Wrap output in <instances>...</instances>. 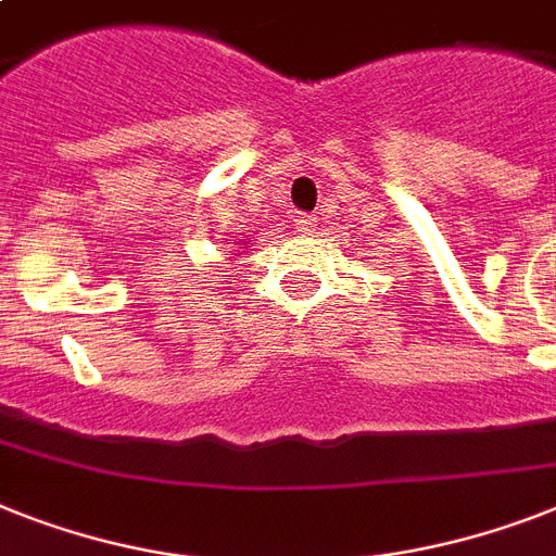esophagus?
I'll return each mask as SVG.
<instances>
[{"label":"esophagus","instance_id":"1","mask_svg":"<svg viewBox=\"0 0 556 556\" xmlns=\"http://www.w3.org/2000/svg\"><path fill=\"white\" fill-rule=\"evenodd\" d=\"M293 225H296V231L308 233V237H311V233L317 231V216H314V214H296Z\"/></svg>","mask_w":556,"mask_h":556}]
</instances>
